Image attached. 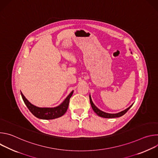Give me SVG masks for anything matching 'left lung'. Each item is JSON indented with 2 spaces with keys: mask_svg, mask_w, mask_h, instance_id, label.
I'll list each match as a JSON object with an SVG mask.
<instances>
[{
  "mask_svg": "<svg viewBox=\"0 0 158 158\" xmlns=\"http://www.w3.org/2000/svg\"><path fill=\"white\" fill-rule=\"evenodd\" d=\"M132 53V52H131ZM89 100H90V102H91V105L92 106V108L93 109V110L96 112V113L100 117L102 118H119L121 117L122 116H123L124 114L126 113V112L132 107V106L133 105V104L132 105H131L129 107H127V109H126L124 110H122L119 112H118V113L116 114H111V113H107V112H105L101 110H100L99 109H98L93 103L91 95H89Z\"/></svg>",
  "mask_w": 158,
  "mask_h": 158,
  "instance_id": "8db88e82",
  "label": "left lung"
}]
</instances>
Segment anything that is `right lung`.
Returning a JSON list of instances; mask_svg holds the SVG:
<instances>
[{
	"mask_svg": "<svg viewBox=\"0 0 158 158\" xmlns=\"http://www.w3.org/2000/svg\"><path fill=\"white\" fill-rule=\"evenodd\" d=\"M74 91H73L67 98L64 100V101L59 106L54 107H39L32 104H31L23 95L21 93V96L23 99L25 104L31 111V113L36 118L40 119H54L61 117L63 116L67 110L69 106V100L71 98Z\"/></svg>",
	"mask_w": 158,
	"mask_h": 158,
	"instance_id": "obj_1",
	"label": "right lung"
}]
</instances>
